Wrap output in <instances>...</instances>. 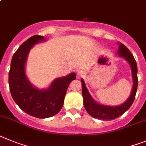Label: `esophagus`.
I'll list each match as a JSON object with an SVG mask.
<instances>
[{
    "label": "esophagus",
    "mask_w": 146,
    "mask_h": 146,
    "mask_svg": "<svg viewBox=\"0 0 146 146\" xmlns=\"http://www.w3.org/2000/svg\"><path fill=\"white\" fill-rule=\"evenodd\" d=\"M84 75H85V72L84 71V70H79L77 73V76L81 78V77H83L84 76Z\"/></svg>",
    "instance_id": "obj_1"
}]
</instances>
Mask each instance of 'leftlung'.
Segmentation results:
<instances>
[{"mask_svg": "<svg viewBox=\"0 0 146 146\" xmlns=\"http://www.w3.org/2000/svg\"><path fill=\"white\" fill-rule=\"evenodd\" d=\"M117 54H118V56L126 59L131 66L133 78V87L131 95L123 104L119 106H114L100 104L96 102L91 97L90 94L87 90V88L86 87L84 81L82 78L81 82L82 83V96L84 98V106L89 115H90L94 118L101 119L103 120H111L117 118L119 116L122 115L124 112H126L131 107L135 98L138 84L137 66L136 61L129 49L121 42H119Z\"/></svg>", "mask_w": 146, "mask_h": 146, "instance_id": "left-lung-1", "label": "left lung"}]
</instances>
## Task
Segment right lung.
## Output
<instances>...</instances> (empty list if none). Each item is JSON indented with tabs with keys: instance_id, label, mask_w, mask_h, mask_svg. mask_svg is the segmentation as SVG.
Returning a JSON list of instances; mask_svg holds the SVG:
<instances>
[{
	"instance_id": "1",
	"label": "right lung",
	"mask_w": 146,
	"mask_h": 146,
	"mask_svg": "<svg viewBox=\"0 0 146 146\" xmlns=\"http://www.w3.org/2000/svg\"><path fill=\"white\" fill-rule=\"evenodd\" d=\"M45 40L43 36L34 35L24 42L15 53L9 73V84L14 101L23 111L37 118L56 115L62 108L70 83L76 78L71 73L56 78L46 90H39L30 83L26 75L28 55L34 45Z\"/></svg>"
}]
</instances>
